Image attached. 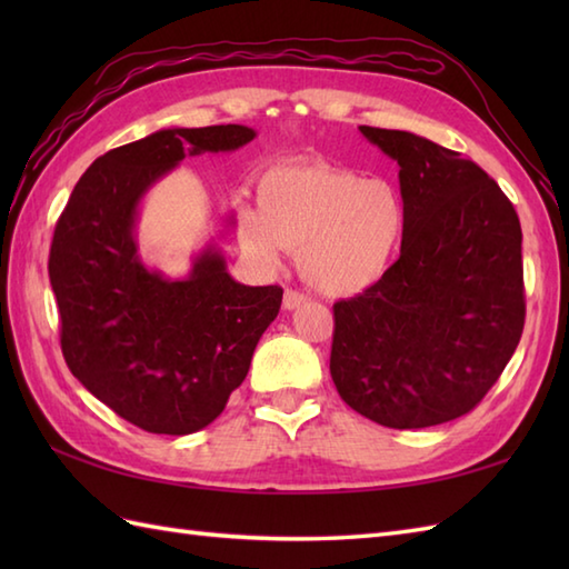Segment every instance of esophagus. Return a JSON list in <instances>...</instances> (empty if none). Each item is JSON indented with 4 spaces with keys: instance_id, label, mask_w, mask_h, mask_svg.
Wrapping results in <instances>:
<instances>
[{
    "instance_id": "1",
    "label": "esophagus",
    "mask_w": 569,
    "mask_h": 569,
    "mask_svg": "<svg viewBox=\"0 0 569 569\" xmlns=\"http://www.w3.org/2000/svg\"><path fill=\"white\" fill-rule=\"evenodd\" d=\"M306 303H308V296H303V293H298V291H286L283 293V308L286 310H296V308L306 306Z\"/></svg>"
}]
</instances>
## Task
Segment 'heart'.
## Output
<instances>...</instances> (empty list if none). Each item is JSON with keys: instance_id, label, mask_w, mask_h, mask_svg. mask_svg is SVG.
<instances>
[{"instance_id": "1", "label": "heart", "mask_w": 569, "mask_h": 569, "mask_svg": "<svg viewBox=\"0 0 569 569\" xmlns=\"http://www.w3.org/2000/svg\"><path fill=\"white\" fill-rule=\"evenodd\" d=\"M259 204L237 208V237L253 259L276 266L298 251L306 281L328 296H355L391 269L406 234L401 190L330 161H283L263 171Z\"/></svg>"}]
</instances>
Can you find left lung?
Wrapping results in <instances>:
<instances>
[{"instance_id":"8db88e82","label":"left lung","mask_w":569,"mask_h":569,"mask_svg":"<svg viewBox=\"0 0 569 569\" xmlns=\"http://www.w3.org/2000/svg\"><path fill=\"white\" fill-rule=\"evenodd\" d=\"M359 131L401 168L406 234L381 281L335 303L330 373L379 426H440L487 396L521 340V222L462 153L410 131Z\"/></svg>"}]
</instances>
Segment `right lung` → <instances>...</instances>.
Here are the masks:
<instances>
[{
    "mask_svg": "<svg viewBox=\"0 0 569 569\" xmlns=\"http://www.w3.org/2000/svg\"><path fill=\"white\" fill-rule=\"evenodd\" d=\"M253 137L241 124L173 127L124 143L82 173L56 222L48 276L66 365L147 432L190 435L222 413L283 288L237 283L214 244L186 278L149 269L137 244L139 204L186 156L234 151Z\"/></svg>",
    "mask_w": 569,
    "mask_h": 569,
    "instance_id": "right-lung-1",
    "label": "right lung"
}]
</instances>
